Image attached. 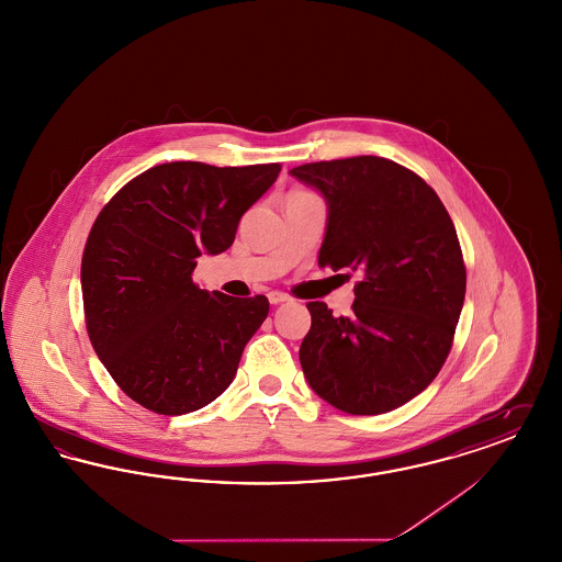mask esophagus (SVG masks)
Here are the masks:
<instances>
[{
	"mask_svg": "<svg viewBox=\"0 0 562 562\" xmlns=\"http://www.w3.org/2000/svg\"><path fill=\"white\" fill-rule=\"evenodd\" d=\"M268 296L269 303H271V305H280V303H286V301H291V296H289V294L280 293V291H271Z\"/></svg>",
	"mask_w": 562,
	"mask_h": 562,
	"instance_id": "esophagus-1",
	"label": "esophagus"
}]
</instances>
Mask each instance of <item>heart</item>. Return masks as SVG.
Segmentation results:
<instances>
[{"mask_svg":"<svg viewBox=\"0 0 562 562\" xmlns=\"http://www.w3.org/2000/svg\"><path fill=\"white\" fill-rule=\"evenodd\" d=\"M303 191H305V189H293L291 193H303Z\"/></svg>","mask_w":562,"mask_h":562,"instance_id":"1","label":"heart"}]
</instances>
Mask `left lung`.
<instances>
[{"mask_svg": "<svg viewBox=\"0 0 562 562\" xmlns=\"http://www.w3.org/2000/svg\"><path fill=\"white\" fill-rule=\"evenodd\" d=\"M291 175L328 202L318 266L360 273L349 316L307 303L305 379L349 415L398 408L428 387L453 348L465 296L453 221L419 175L385 158L312 161Z\"/></svg>", "mask_w": 562, "mask_h": 562, "instance_id": "8db88e82", "label": "left lung"}]
</instances>
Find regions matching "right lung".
<instances>
[{"mask_svg": "<svg viewBox=\"0 0 562 562\" xmlns=\"http://www.w3.org/2000/svg\"><path fill=\"white\" fill-rule=\"evenodd\" d=\"M280 164L170 161L120 189L81 255L90 344L120 390L158 415H186L221 396L241 351L268 318L263 294L202 291V252L227 250Z\"/></svg>", "mask_w": 562, "mask_h": 562, "instance_id": "right-lung-1", "label": "right lung"}]
</instances>
